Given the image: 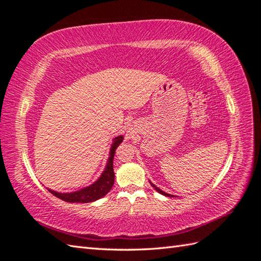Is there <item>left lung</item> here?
Masks as SVG:
<instances>
[{
	"label": "left lung",
	"mask_w": 261,
	"mask_h": 261,
	"mask_svg": "<svg viewBox=\"0 0 261 261\" xmlns=\"http://www.w3.org/2000/svg\"><path fill=\"white\" fill-rule=\"evenodd\" d=\"M151 185H152V187H154V189H155L158 193H160V194H162V195H164V196H168V197H173L172 195H169V194H167V193H164L163 190H161L160 188H158V187H155V186H154L152 182H151Z\"/></svg>",
	"instance_id": "obj_1"
}]
</instances>
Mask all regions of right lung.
<instances>
[{"mask_svg":"<svg viewBox=\"0 0 261 261\" xmlns=\"http://www.w3.org/2000/svg\"><path fill=\"white\" fill-rule=\"evenodd\" d=\"M123 142V136L116 137L113 143V146L110 148V156L107 163V167H106L105 171L101 174V177L92 184L89 187L83 188L75 193H70V194H61L56 193L54 190L48 189L49 193H51L57 198H60L64 201H67V203H90V201H94L101 197H103L105 195L109 193V190L113 188L114 181H115V173H114V156L116 148L118 147L120 143Z\"/></svg>","mask_w":261,"mask_h":261,"instance_id":"right-lung-1","label":"right lung"}]
</instances>
